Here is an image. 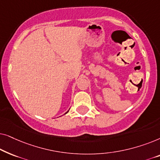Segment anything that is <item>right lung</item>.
I'll return each instance as SVG.
<instances>
[{
	"mask_svg": "<svg viewBox=\"0 0 160 160\" xmlns=\"http://www.w3.org/2000/svg\"><path fill=\"white\" fill-rule=\"evenodd\" d=\"M68 112V111H67V112H66V113H67Z\"/></svg>",
	"mask_w": 160,
	"mask_h": 160,
	"instance_id": "add662e5",
	"label": "right lung"
}]
</instances>
